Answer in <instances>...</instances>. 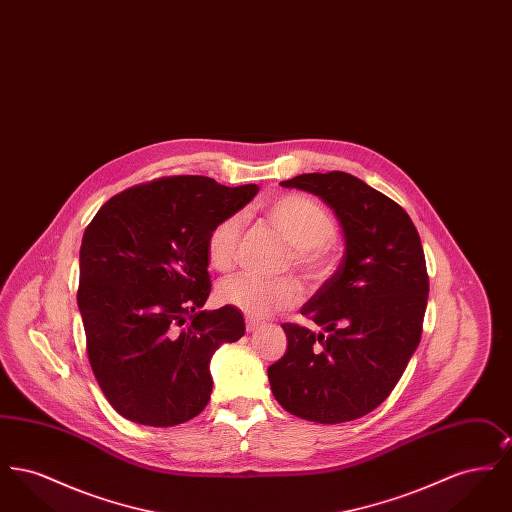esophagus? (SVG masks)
<instances>
[{"instance_id":"obj_1","label":"esophagus","mask_w":512,"mask_h":512,"mask_svg":"<svg viewBox=\"0 0 512 512\" xmlns=\"http://www.w3.org/2000/svg\"><path fill=\"white\" fill-rule=\"evenodd\" d=\"M259 326H261L259 320H255V318H245V330H247V332H255Z\"/></svg>"}]
</instances>
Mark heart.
<instances>
[{"label": "heart", "mask_w": 512, "mask_h": 512, "mask_svg": "<svg viewBox=\"0 0 512 512\" xmlns=\"http://www.w3.org/2000/svg\"><path fill=\"white\" fill-rule=\"evenodd\" d=\"M263 215L290 244L293 267L311 278L328 268L336 224L317 201L305 195H280L268 201ZM240 232V217H226L209 232L207 259L215 270L224 272L234 265ZM217 297L220 303L249 317H268L270 313L293 307L301 299V288L293 278L267 280L253 274H238L220 282Z\"/></svg>", "instance_id": "1"}]
</instances>
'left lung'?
Segmentation results:
<instances>
[{"label":"left lung","instance_id":"obj_1","mask_svg":"<svg viewBox=\"0 0 512 512\" xmlns=\"http://www.w3.org/2000/svg\"><path fill=\"white\" fill-rule=\"evenodd\" d=\"M318 195L343 232L336 272L301 307L320 332L282 324L286 355L268 366L276 401L299 418L340 424L374 411L395 388L422 334L428 274L411 217L347 172L280 182Z\"/></svg>","mask_w":512,"mask_h":512}]
</instances>
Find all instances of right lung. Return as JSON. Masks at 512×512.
I'll use <instances>...</instances> for the list:
<instances>
[{"mask_svg":"<svg viewBox=\"0 0 512 512\" xmlns=\"http://www.w3.org/2000/svg\"><path fill=\"white\" fill-rule=\"evenodd\" d=\"M207 176H171L111 197L84 232L78 309L99 388L117 413L176 426L205 409L209 363L245 332L234 307L203 311L207 238L257 195Z\"/></svg>","mask_w":512,"mask_h":512,"instance_id":"right-lung-1","label":"right lung"}]
</instances>
